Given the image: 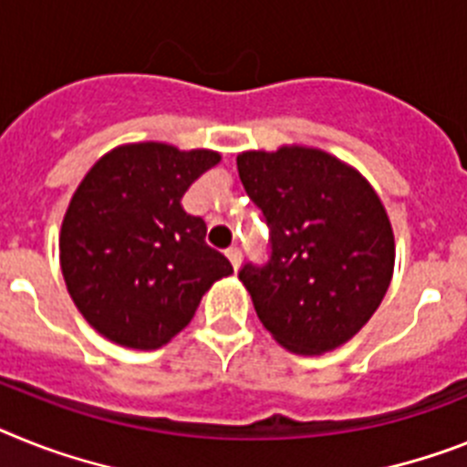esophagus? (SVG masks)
Returning <instances> with one entry per match:
<instances>
[{
    "mask_svg": "<svg viewBox=\"0 0 467 467\" xmlns=\"http://www.w3.org/2000/svg\"><path fill=\"white\" fill-rule=\"evenodd\" d=\"M225 256L230 258V264H233L234 270L240 268V264H242V252H240V249H237V246H230V249H227V252H225Z\"/></svg>",
    "mask_w": 467,
    "mask_h": 467,
    "instance_id": "obj_1",
    "label": "esophagus"
}]
</instances>
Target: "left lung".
Returning <instances> with one entry per match:
<instances>
[{"label":"left lung","mask_w":467,"mask_h":467,"mask_svg":"<svg viewBox=\"0 0 467 467\" xmlns=\"http://www.w3.org/2000/svg\"><path fill=\"white\" fill-rule=\"evenodd\" d=\"M237 171L270 227V261L240 280L280 347L320 356L347 344L385 299L394 230L354 166L304 144L242 151Z\"/></svg>","instance_id":"left-lung-1"}]
</instances>
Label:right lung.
Instances as JSON below:
<instances>
[{"instance_id":"obj_1","label":"right lung","mask_w":467,"mask_h":467,"mask_svg":"<svg viewBox=\"0 0 467 467\" xmlns=\"http://www.w3.org/2000/svg\"><path fill=\"white\" fill-rule=\"evenodd\" d=\"M221 154L166 142L120 144L80 180L58 234L66 289L109 342L161 348L185 330L233 265L211 249L182 194Z\"/></svg>"}]
</instances>
